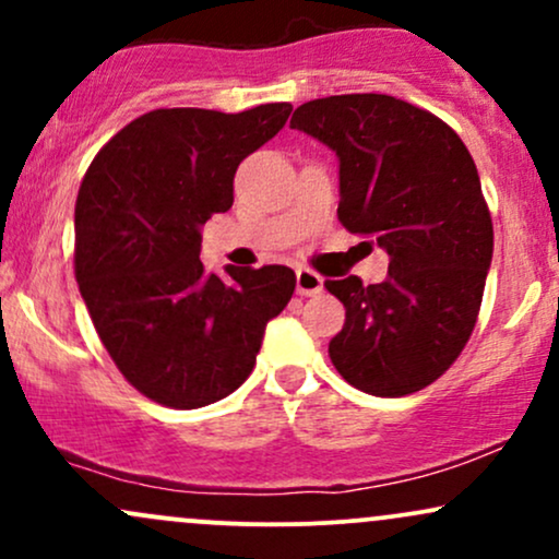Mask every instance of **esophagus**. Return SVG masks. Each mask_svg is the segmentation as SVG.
Wrapping results in <instances>:
<instances>
[{"instance_id": "esophagus-1", "label": "esophagus", "mask_w": 559, "mask_h": 559, "mask_svg": "<svg viewBox=\"0 0 559 559\" xmlns=\"http://www.w3.org/2000/svg\"><path fill=\"white\" fill-rule=\"evenodd\" d=\"M323 292V275H318L310 267H299L297 271V294L301 297H312V294Z\"/></svg>"}]
</instances>
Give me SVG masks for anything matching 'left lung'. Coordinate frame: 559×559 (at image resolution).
I'll use <instances>...</instances> for the list:
<instances>
[{
  "label": "left lung",
  "instance_id": "8db88e82",
  "mask_svg": "<svg viewBox=\"0 0 559 559\" xmlns=\"http://www.w3.org/2000/svg\"><path fill=\"white\" fill-rule=\"evenodd\" d=\"M292 128L338 155L342 226L389 252L383 284L325 281L346 310L331 362L365 394H415L476 329L493 252L476 163L444 120L386 94L305 102Z\"/></svg>",
  "mask_w": 559,
  "mask_h": 559
}]
</instances>
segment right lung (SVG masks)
<instances>
[{
    "label": "right lung",
    "mask_w": 559,
    "mask_h": 559,
    "mask_svg": "<svg viewBox=\"0 0 559 559\" xmlns=\"http://www.w3.org/2000/svg\"><path fill=\"white\" fill-rule=\"evenodd\" d=\"M288 102L236 115L152 110L96 152L75 199V281L112 362L146 400L197 409L252 373L286 265L207 275L199 228L234 204L239 163L284 128Z\"/></svg>",
    "instance_id": "obj_1"
}]
</instances>
